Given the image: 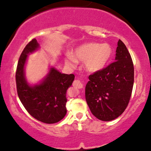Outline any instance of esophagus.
<instances>
[{
	"label": "esophagus",
	"mask_w": 151,
	"mask_h": 151,
	"mask_svg": "<svg viewBox=\"0 0 151 151\" xmlns=\"http://www.w3.org/2000/svg\"><path fill=\"white\" fill-rule=\"evenodd\" d=\"M73 86L74 87L78 88V89H81V88L83 87V84L80 80H79V79H76V80L74 81Z\"/></svg>",
	"instance_id": "obj_1"
}]
</instances>
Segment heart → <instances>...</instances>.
<instances>
[{
    "label": "heart",
    "mask_w": 151,
    "mask_h": 151,
    "mask_svg": "<svg viewBox=\"0 0 151 151\" xmlns=\"http://www.w3.org/2000/svg\"><path fill=\"white\" fill-rule=\"evenodd\" d=\"M112 55V49L106 43H87L77 48L72 58L66 60L69 65L76 62H84V69L89 72H96L106 67Z\"/></svg>",
    "instance_id": "heart-1"
}]
</instances>
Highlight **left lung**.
Returning a JSON list of instances; mask_svg holds the SVG:
<instances>
[{"label": "left lung", "mask_w": 151, "mask_h": 151, "mask_svg": "<svg viewBox=\"0 0 151 151\" xmlns=\"http://www.w3.org/2000/svg\"><path fill=\"white\" fill-rule=\"evenodd\" d=\"M115 62L89 76L85 88L86 101L95 117L110 121L123 114L129 104L134 81L131 55L119 40Z\"/></svg>", "instance_id": "obj_1"}]
</instances>
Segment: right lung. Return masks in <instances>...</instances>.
<instances>
[{"label":"right lung","mask_w":151,"mask_h":151,"mask_svg":"<svg viewBox=\"0 0 151 151\" xmlns=\"http://www.w3.org/2000/svg\"><path fill=\"white\" fill-rule=\"evenodd\" d=\"M38 47L37 40L32 39L20 55L15 72L17 92L22 105L32 117L45 124H55L67 114L66 92L72 85L74 75L62 74L51 68L41 84L29 85L25 80L24 66L27 55Z\"/></svg>","instance_id":"1"}]
</instances>
